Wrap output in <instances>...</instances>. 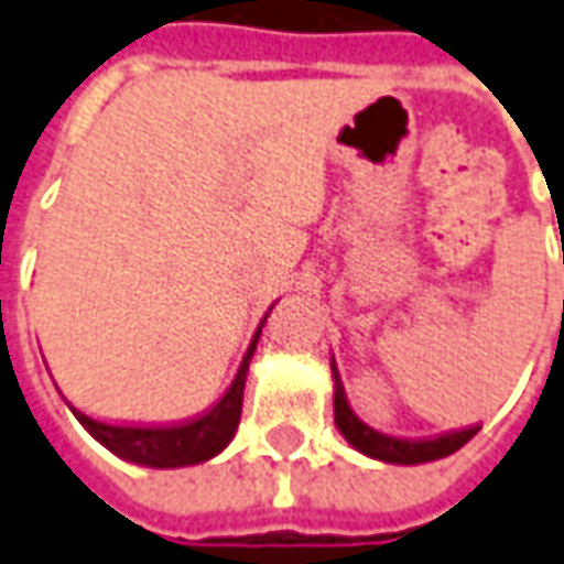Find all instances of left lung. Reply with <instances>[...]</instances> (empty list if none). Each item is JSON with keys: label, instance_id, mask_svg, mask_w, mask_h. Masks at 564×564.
Returning a JSON list of instances; mask_svg holds the SVG:
<instances>
[{"label": "left lung", "instance_id": "left-lung-1", "mask_svg": "<svg viewBox=\"0 0 564 564\" xmlns=\"http://www.w3.org/2000/svg\"><path fill=\"white\" fill-rule=\"evenodd\" d=\"M329 371H333V413H336L338 434L350 443V446L362 452L366 458L383 460V464H401V467H416V464H431V460L455 455L464 443L476 437L478 427H464V431H448L440 437L431 440H401L389 437L383 431H375L366 425L362 419L354 413V408L347 404L345 387L338 378L336 359H329Z\"/></svg>", "mask_w": 564, "mask_h": 564}]
</instances>
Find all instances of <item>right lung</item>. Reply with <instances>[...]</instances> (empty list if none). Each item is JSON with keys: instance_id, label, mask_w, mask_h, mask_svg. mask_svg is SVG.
<instances>
[{"instance_id": "1", "label": "right lung", "mask_w": 564, "mask_h": 564, "mask_svg": "<svg viewBox=\"0 0 564 564\" xmlns=\"http://www.w3.org/2000/svg\"><path fill=\"white\" fill-rule=\"evenodd\" d=\"M264 321L258 324L256 336L249 341L243 362L237 368V375L231 380V387L226 389V395L219 398L217 404L207 410V413L189 419L184 425H106V422H97V419L86 416L83 410L70 408V404L67 408L76 416V422L86 427L100 446L109 448L121 460H130V464L151 469H177L193 467V464H205V460L217 458L219 452L231 443L237 425H240V408H243V387H247L249 362H252V354H256Z\"/></svg>"}]
</instances>
